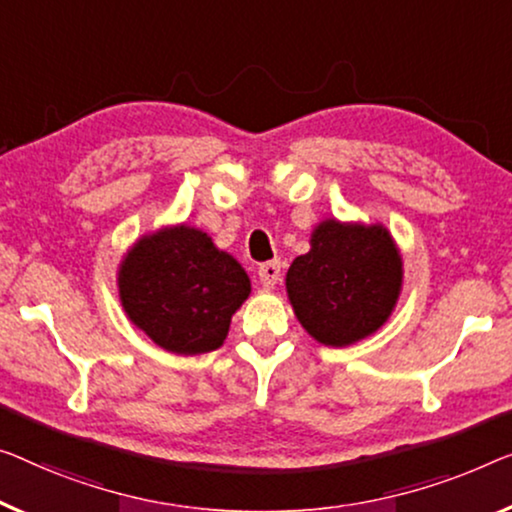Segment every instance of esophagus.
<instances>
[{
  "label": "esophagus",
  "instance_id": "obj_1",
  "mask_svg": "<svg viewBox=\"0 0 512 512\" xmlns=\"http://www.w3.org/2000/svg\"><path fill=\"white\" fill-rule=\"evenodd\" d=\"M257 276H259V282H262L264 287H276V282L280 280V262L273 259V262L259 264Z\"/></svg>",
  "mask_w": 512,
  "mask_h": 512
}]
</instances>
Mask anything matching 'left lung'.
Segmentation results:
<instances>
[{"instance_id":"1","label":"left lung","mask_w":512,"mask_h":512,"mask_svg":"<svg viewBox=\"0 0 512 512\" xmlns=\"http://www.w3.org/2000/svg\"><path fill=\"white\" fill-rule=\"evenodd\" d=\"M402 289V257L384 225L315 227L310 250L287 271L294 315L312 338L347 347L368 338L391 317Z\"/></svg>"}]
</instances>
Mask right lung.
<instances>
[{"mask_svg": "<svg viewBox=\"0 0 512 512\" xmlns=\"http://www.w3.org/2000/svg\"><path fill=\"white\" fill-rule=\"evenodd\" d=\"M126 315L172 354H207L223 345L250 278L211 236L188 225L142 236L119 264Z\"/></svg>", "mask_w": 512, "mask_h": 512, "instance_id": "right-lung-1", "label": "right lung"}]
</instances>
